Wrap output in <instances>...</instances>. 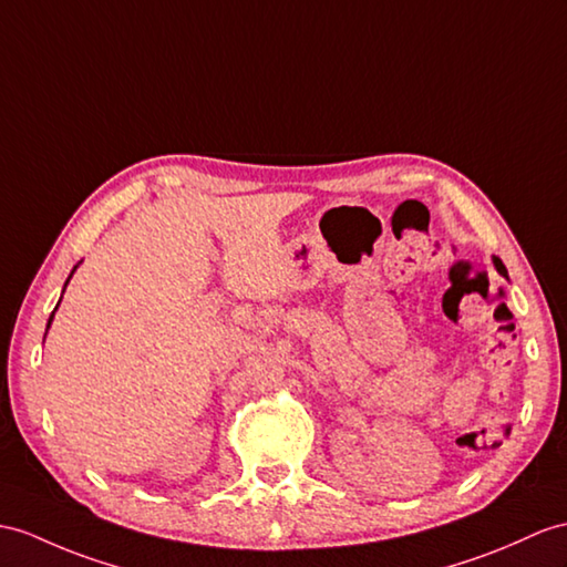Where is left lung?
I'll use <instances>...</instances> for the list:
<instances>
[{"label": "left lung", "instance_id": "1", "mask_svg": "<svg viewBox=\"0 0 567 567\" xmlns=\"http://www.w3.org/2000/svg\"><path fill=\"white\" fill-rule=\"evenodd\" d=\"M493 265H495V269H498V274L507 276V271H505V267H503V261H501V259H495V257H493Z\"/></svg>", "mask_w": 567, "mask_h": 567}]
</instances>
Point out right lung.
I'll return each mask as SVG.
<instances>
[{
  "label": "right lung",
  "instance_id": "right-lung-1",
  "mask_svg": "<svg viewBox=\"0 0 567 567\" xmlns=\"http://www.w3.org/2000/svg\"><path fill=\"white\" fill-rule=\"evenodd\" d=\"M79 265H81V261H79ZM79 265H76V267H79ZM76 267L72 269V274L76 271ZM72 274H69V279H72ZM69 279H66V284H69ZM66 284H64V288H66ZM62 293H64V291H62ZM60 300H62V298H60ZM58 306H60V302H58ZM54 310H58V308H54ZM54 310H52V315H50V320H48V329H50V324H52V320H54ZM45 334H48V331H45Z\"/></svg>",
  "mask_w": 567,
  "mask_h": 567
}]
</instances>
